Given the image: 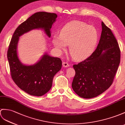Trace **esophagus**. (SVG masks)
<instances>
[{"instance_id": "1", "label": "esophagus", "mask_w": 125, "mask_h": 125, "mask_svg": "<svg viewBox=\"0 0 125 125\" xmlns=\"http://www.w3.org/2000/svg\"><path fill=\"white\" fill-rule=\"evenodd\" d=\"M62 66H63V67H68L69 66V64L68 62H62Z\"/></svg>"}]
</instances>
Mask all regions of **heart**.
<instances>
[{"label":"heart","instance_id":"heart-1","mask_svg":"<svg viewBox=\"0 0 125 125\" xmlns=\"http://www.w3.org/2000/svg\"><path fill=\"white\" fill-rule=\"evenodd\" d=\"M99 40V32L95 26L74 21L63 26L60 35L54 34L52 42L60 52L69 45V52L75 60L87 58L94 52Z\"/></svg>","mask_w":125,"mask_h":125}]
</instances>
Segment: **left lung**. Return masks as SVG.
<instances>
[{
  "mask_svg": "<svg viewBox=\"0 0 125 125\" xmlns=\"http://www.w3.org/2000/svg\"><path fill=\"white\" fill-rule=\"evenodd\" d=\"M101 37L95 50L77 65L72 82L74 92L81 98L99 95L113 83L120 61V50L111 30L102 22Z\"/></svg>",
  "mask_w": 125,
  "mask_h": 125,
  "instance_id": "obj_1",
  "label": "left lung"
}]
</instances>
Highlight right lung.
<instances>
[{
  "label": "right lung",
  "instance_id": "right-lung-1",
  "mask_svg": "<svg viewBox=\"0 0 125 125\" xmlns=\"http://www.w3.org/2000/svg\"><path fill=\"white\" fill-rule=\"evenodd\" d=\"M57 15L44 11L37 12L17 27L12 36L7 51L11 76L17 86L33 96L43 95L52 86L54 76L62 68L59 58L51 57L45 53L38 62L25 65L21 62L17 54V44L20 36L34 29H43L51 36L52 24Z\"/></svg>",
  "mask_w": 125,
  "mask_h": 125
}]
</instances>
